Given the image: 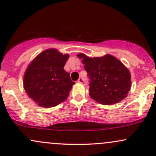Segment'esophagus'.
<instances>
[{"instance_id":"34e87169","label":"esophagus","mask_w":156,"mask_h":156,"mask_svg":"<svg viewBox=\"0 0 156 156\" xmlns=\"http://www.w3.org/2000/svg\"><path fill=\"white\" fill-rule=\"evenodd\" d=\"M77 81H78V83H82V84H85V83H86V81L84 80V79L82 78V77L79 78V80H77Z\"/></svg>"}]
</instances>
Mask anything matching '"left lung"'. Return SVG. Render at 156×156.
Segmentation results:
<instances>
[{
    "instance_id": "obj_1",
    "label": "left lung",
    "mask_w": 156,
    "mask_h": 156,
    "mask_svg": "<svg viewBox=\"0 0 156 156\" xmlns=\"http://www.w3.org/2000/svg\"><path fill=\"white\" fill-rule=\"evenodd\" d=\"M83 58L89 79V95L101 104H113L127 97L131 89V74L119 60L110 55L104 57L89 58L78 54Z\"/></svg>"
}]
</instances>
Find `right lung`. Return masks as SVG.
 Returning <instances> with one entry per match:
<instances>
[{
    "instance_id": "right-lung-1",
    "label": "right lung",
    "mask_w": 156,
    "mask_h": 156,
    "mask_svg": "<svg viewBox=\"0 0 156 156\" xmlns=\"http://www.w3.org/2000/svg\"><path fill=\"white\" fill-rule=\"evenodd\" d=\"M68 58V55L55 49H47L28 67L24 76V88L37 104L52 107L66 100L75 83L64 69Z\"/></svg>"
}]
</instances>
